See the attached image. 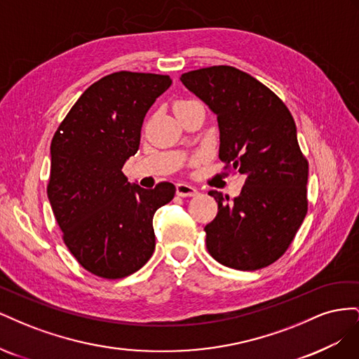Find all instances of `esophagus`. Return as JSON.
Here are the masks:
<instances>
[{
	"mask_svg": "<svg viewBox=\"0 0 359 359\" xmlns=\"http://www.w3.org/2000/svg\"><path fill=\"white\" fill-rule=\"evenodd\" d=\"M177 194L181 198H191V196H196L198 189L191 186V184H189V182H178L177 184Z\"/></svg>",
	"mask_w": 359,
	"mask_h": 359,
	"instance_id": "34e87169",
	"label": "esophagus"
}]
</instances>
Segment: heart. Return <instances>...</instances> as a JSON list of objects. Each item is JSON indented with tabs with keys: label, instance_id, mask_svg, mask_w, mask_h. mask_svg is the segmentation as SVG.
<instances>
[{
	"label": "heart",
	"instance_id": "1",
	"mask_svg": "<svg viewBox=\"0 0 359 359\" xmlns=\"http://www.w3.org/2000/svg\"><path fill=\"white\" fill-rule=\"evenodd\" d=\"M178 103H180V102H178Z\"/></svg>",
	"mask_w": 359,
	"mask_h": 359
}]
</instances>
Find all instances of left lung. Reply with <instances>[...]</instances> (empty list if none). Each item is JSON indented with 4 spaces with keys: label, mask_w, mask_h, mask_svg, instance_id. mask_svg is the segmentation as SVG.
Returning a JSON list of instances; mask_svg holds the SVG:
<instances>
[{
    "label": "left lung",
    "mask_w": 359,
    "mask_h": 359,
    "mask_svg": "<svg viewBox=\"0 0 359 359\" xmlns=\"http://www.w3.org/2000/svg\"><path fill=\"white\" fill-rule=\"evenodd\" d=\"M181 82L210 106L220 130L224 169L245 177L241 194H208L219 203L205 226L206 248L217 262L256 271L286 253L309 210V161L287 106L253 76L231 66L181 74Z\"/></svg>",
    "instance_id": "8db88e82"
}]
</instances>
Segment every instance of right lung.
<instances>
[{"instance_id": "obj_1", "label": "right lung", "mask_w": 359, "mask_h": 359, "mask_svg": "<svg viewBox=\"0 0 359 359\" xmlns=\"http://www.w3.org/2000/svg\"><path fill=\"white\" fill-rule=\"evenodd\" d=\"M170 83L168 74H107L83 91L52 137V211L69 252L97 277H127L154 253L153 217L177 189L132 186L121 169L136 154L148 109Z\"/></svg>"}]
</instances>
